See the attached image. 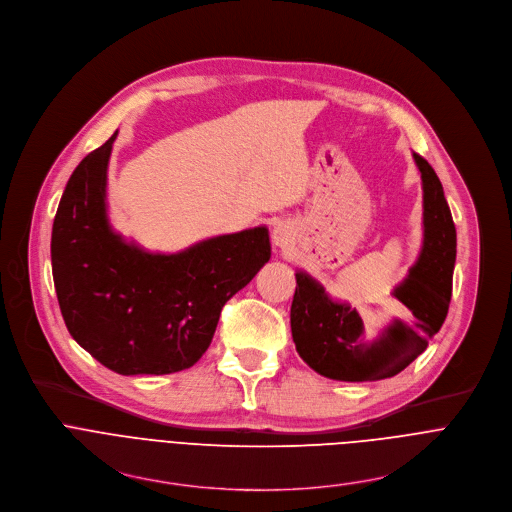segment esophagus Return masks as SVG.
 <instances>
[{
	"label": "esophagus",
	"mask_w": 512,
	"mask_h": 512,
	"mask_svg": "<svg viewBox=\"0 0 512 512\" xmlns=\"http://www.w3.org/2000/svg\"><path fill=\"white\" fill-rule=\"evenodd\" d=\"M293 230H291V225H287V223H276L274 225V230H272V242H274V246L276 248H280V250H289L291 246H293Z\"/></svg>",
	"instance_id": "1"
}]
</instances>
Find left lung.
Instances as JSON below:
<instances>
[{
    "label": "left lung",
    "instance_id": "1",
    "mask_svg": "<svg viewBox=\"0 0 512 512\" xmlns=\"http://www.w3.org/2000/svg\"><path fill=\"white\" fill-rule=\"evenodd\" d=\"M423 181V246L407 278L392 289L409 321L390 319L372 329L360 311L333 301L319 282L299 270L291 331L299 356L321 376L372 382L405 370L441 329L456 266V225L431 164L413 154Z\"/></svg>",
    "mask_w": 512,
    "mask_h": 512
}]
</instances>
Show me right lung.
I'll use <instances>...</instances> for the list:
<instances>
[{
	"label": "right lung",
	"mask_w": 512,
	"mask_h": 512,
	"mask_svg": "<svg viewBox=\"0 0 512 512\" xmlns=\"http://www.w3.org/2000/svg\"><path fill=\"white\" fill-rule=\"evenodd\" d=\"M118 132L87 154L52 223L56 297L69 333L105 368L173 374L209 348L223 305L270 260L264 225L154 254L113 232L107 164Z\"/></svg>",
	"instance_id": "right-lung-1"
}]
</instances>
